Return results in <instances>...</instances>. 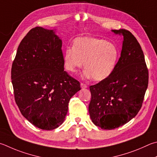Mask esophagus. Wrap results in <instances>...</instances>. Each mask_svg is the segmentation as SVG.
<instances>
[{
    "mask_svg": "<svg viewBox=\"0 0 157 157\" xmlns=\"http://www.w3.org/2000/svg\"><path fill=\"white\" fill-rule=\"evenodd\" d=\"M80 86H81V88H87V86L85 84H83V83H81L80 84Z\"/></svg>",
    "mask_w": 157,
    "mask_h": 157,
    "instance_id": "esophagus-1",
    "label": "esophagus"
}]
</instances>
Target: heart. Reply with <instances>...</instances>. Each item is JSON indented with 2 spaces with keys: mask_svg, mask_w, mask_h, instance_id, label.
I'll return each mask as SVG.
<instances>
[{
  "mask_svg": "<svg viewBox=\"0 0 157 157\" xmlns=\"http://www.w3.org/2000/svg\"><path fill=\"white\" fill-rule=\"evenodd\" d=\"M119 56L118 48L113 42L84 36L74 40L73 48L64 50L63 58L65 69L69 72L75 73L84 62L85 78L102 81L115 71Z\"/></svg>",
  "mask_w": 157,
  "mask_h": 157,
  "instance_id": "heart-1",
  "label": "heart"
}]
</instances>
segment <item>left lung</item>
<instances>
[{
  "mask_svg": "<svg viewBox=\"0 0 157 157\" xmlns=\"http://www.w3.org/2000/svg\"><path fill=\"white\" fill-rule=\"evenodd\" d=\"M124 37L121 56L108 78L90 86L88 106L93 124L112 130L137 115L148 84V71L144 52L136 39L126 29L112 30Z\"/></svg>",
  "mask_w": 157,
  "mask_h": 157,
  "instance_id": "obj_1",
  "label": "left lung"
}]
</instances>
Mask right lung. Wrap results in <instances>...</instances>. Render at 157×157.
<instances>
[{
    "mask_svg": "<svg viewBox=\"0 0 157 157\" xmlns=\"http://www.w3.org/2000/svg\"><path fill=\"white\" fill-rule=\"evenodd\" d=\"M62 44L55 30L33 28L20 43L11 67L17 106L42 130L63 123L70 99L81 89L79 82L64 71Z\"/></svg>",
    "mask_w": 157,
    "mask_h": 157,
    "instance_id": "add662e5",
    "label": "right lung"
}]
</instances>
